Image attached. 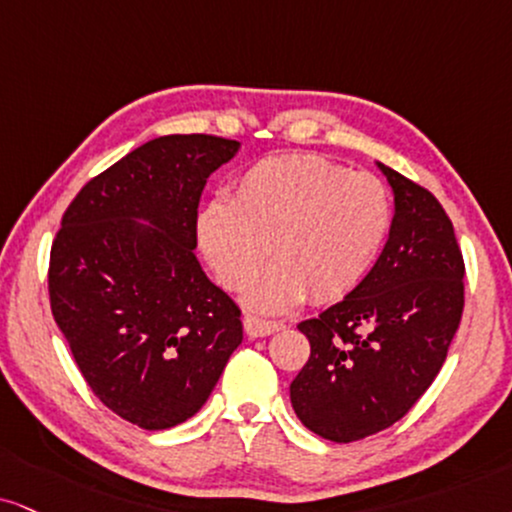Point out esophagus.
<instances>
[{
  "mask_svg": "<svg viewBox=\"0 0 512 512\" xmlns=\"http://www.w3.org/2000/svg\"><path fill=\"white\" fill-rule=\"evenodd\" d=\"M280 320H266V318H258V315H244V330L249 337H268L277 330H282Z\"/></svg>",
  "mask_w": 512,
  "mask_h": 512,
  "instance_id": "obj_1",
  "label": "esophagus"
}]
</instances>
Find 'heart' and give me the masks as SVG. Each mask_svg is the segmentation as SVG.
Returning a JSON list of instances; mask_svg holds the SVG:
<instances>
[{
	"label": "heart",
	"mask_w": 512,
	"mask_h": 512,
	"mask_svg": "<svg viewBox=\"0 0 512 512\" xmlns=\"http://www.w3.org/2000/svg\"><path fill=\"white\" fill-rule=\"evenodd\" d=\"M391 227L382 180L349 173L315 154L270 156L251 166L230 201L213 199L197 216V239L218 280L242 289L266 263L275 266L249 287V301L282 311L311 294L342 299L361 285Z\"/></svg>",
	"instance_id": "b5f03b06"
}]
</instances>
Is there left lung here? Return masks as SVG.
I'll return each mask as SVG.
<instances>
[{
  "instance_id": "8db88e82",
  "label": "left lung",
  "mask_w": 512,
  "mask_h": 512,
  "mask_svg": "<svg viewBox=\"0 0 512 512\" xmlns=\"http://www.w3.org/2000/svg\"><path fill=\"white\" fill-rule=\"evenodd\" d=\"M396 213L361 285L299 323L311 356L294 382V413L318 437L349 444L399 422L430 389L460 325L465 261L451 218L418 182L380 163Z\"/></svg>"
}]
</instances>
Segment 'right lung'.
I'll use <instances>...</instances> for the list:
<instances>
[{"label": "right lung", "mask_w": 512, "mask_h": 512, "mask_svg": "<svg viewBox=\"0 0 512 512\" xmlns=\"http://www.w3.org/2000/svg\"><path fill=\"white\" fill-rule=\"evenodd\" d=\"M237 149L216 135L142 144L75 194L52 242L49 304L75 365L142 430L192 418L242 344V311L194 256L201 192Z\"/></svg>", "instance_id": "right-lung-1"}]
</instances>
